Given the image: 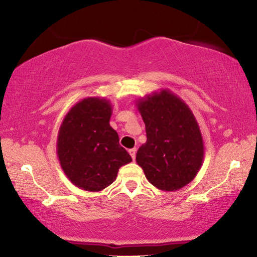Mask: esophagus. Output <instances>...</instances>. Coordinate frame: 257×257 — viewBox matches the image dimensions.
<instances>
[{
  "instance_id": "esophagus-1",
  "label": "esophagus",
  "mask_w": 257,
  "mask_h": 257,
  "mask_svg": "<svg viewBox=\"0 0 257 257\" xmlns=\"http://www.w3.org/2000/svg\"><path fill=\"white\" fill-rule=\"evenodd\" d=\"M128 153H130V156L132 157V159L135 160L136 159V153H137V150L136 149H131L128 151Z\"/></svg>"
}]
</instances>
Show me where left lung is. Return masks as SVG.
I'll list each match as a JSON object with an SVG mask.
<instances>
[{
  "label": "left lung",
  "mask_w": 257,
  "mask_h": 257,
  "mask_svg": "<svg viewBox=\"0 0 257 257\" xmlns=\"http://www.w3.org/2000/svg\"><path fill=\"white\" fill-rule=\"evenodd\" d=\"M136 105L147 137L137 152V164L154 187L178 191L202 165L205 147L198 121L188 105L167 89L139 98Z\"/></svg>",
  "instance_id": "1"
}]
</instances>
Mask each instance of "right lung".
Wrapping results in <instances>:
<instances>
[{"mask_svg":"<svg viewBox=\"0 0 257 257\" xmlns=\"http://www.w3.org/2000/svg\"><path fill=\"white\" fill-rule=\"evenodd\" d=\"M111 114L110 100L87 97L70 108L59 127L57 156L62 170L84 191H103L115 180L119 168L132 161L110 126Z\"/></svg>","mask_w":257,"mask_h":257,"instance_id":"1","label":"right lung"}]
</instances>
